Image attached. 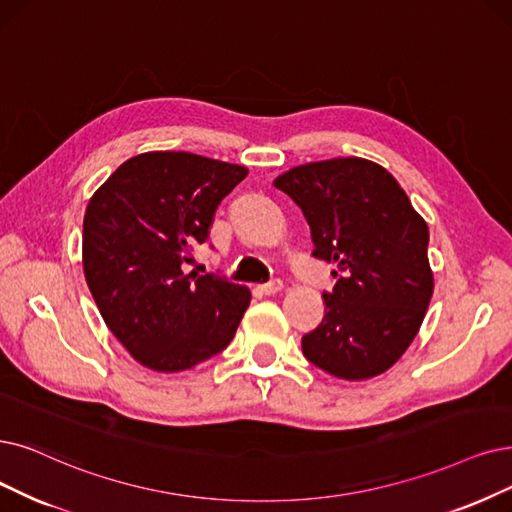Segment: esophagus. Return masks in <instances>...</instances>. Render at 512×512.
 <instances>
[{
  "instance_id": "esophagus-1",
  "label": "esophagus",
  "mask_w": 512,
  "mask_h": 512,
  "mask_svg": "<svg viewBox=\"0 0 512 512\" xmlns=\"http://www.w3.org/2000/svg\"><path fill=\"white\" fill-rule=\"evenodd\" d=\"M281 288H283V281H281V279H271L269 283H262V285H258V290H260L262 294H267V296L277 294Z\"/></svg>"
}]
</instances>
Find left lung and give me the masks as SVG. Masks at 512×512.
Returning <instances> with one entry per match:
<instances>
[{"label":"left lung","mask_w":512,"mask_h":512,"mask_svg":"<svg viewBox=\"0 0 512 512\" xmlns=\"http://www.w3.org/2000/svg\"><path fill=\"white\" fill-rule=\"evenodd\" d=\"M273 185L302 210L313 256L336 264L302 353L342 380L374 378L416 338L433 296L428 227L391 172L361 157L304 163Z\"/></svg>","instance_id":"obj_1"}]
</instances>
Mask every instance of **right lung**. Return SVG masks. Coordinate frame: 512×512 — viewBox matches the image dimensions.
Wrapping results in <instances>:
<instances>
[{
	"label": "right lung",
	"instance_id": "obj_1",
	"mask_svg": "<svg viewBox=\"0 0 512 512\" xmlns=\"http://www.w3.org/2000/svg\"><path fill=\"white\" fill-rule=\"evenodd\" d=\"M245 176L235 163L151 151L121 163L88 203V288L113 336L149 370L182 372L218 355L250 306L245 285L182 273Z\"/></svg>",
	"mask_w": 512,
	"mask_h": 512
}]
</instances>
